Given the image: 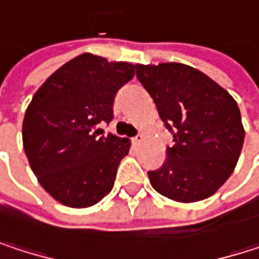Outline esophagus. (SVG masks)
<instances>
[{"mask_svg": "<svg viewBox=\"0 0 259 259\" xmlns=\"http://www.w3.org/2000/svg\"><path fill=\"white\" fill-rule=\"evenodd\" d=\"M132 141H133V144H135V145H139V144L144 141V135H138V136H135Z\"/></svg>", "mask_w": 259, "mask_h": 259, "instance_id": "1", "label": "esophagus"}]
</instances>
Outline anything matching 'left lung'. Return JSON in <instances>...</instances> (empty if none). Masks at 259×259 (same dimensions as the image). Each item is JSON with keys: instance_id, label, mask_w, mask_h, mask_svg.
<instances>
[{"instance_id": "1", "label": "left lung", "mask_w": 259, "mask_h": 259, "mask_svg": "<svg viewBox=\"0 0 259 259\" xmlns=\"http://www.w3.org/2000/svg\"><path fill=\"white\" fill-rule=\"evenodd\" d=\"M136 76L176 141L163 166L148 172L151 186L183 204L214 195L234 172L244 142L237 102L187 64H136Z\"/></svg>"}]
</instances>
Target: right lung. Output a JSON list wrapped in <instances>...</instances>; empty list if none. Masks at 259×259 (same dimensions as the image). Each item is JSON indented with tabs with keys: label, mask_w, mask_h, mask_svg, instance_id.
Instances as JSON below:
<instances>
[{
	"label": "right lung",
	"mask_w": 259,
	"mask_h": 259,
	"mask_svg": "<svg viewBox=\"0 0 259 259\" xmlns=\"http://www.w3.org/2000/svg\"><path fill=\"white\" fill-rule=\"evenodd\" d=\"M127 61L82 54L46 79L32 96L22 123L26 159L41 187L72 208L108 195L130 141L100 136L114 118L118 90L135 76Z\"/></svg>",
	"instance_id": "add662e5"
}]
</instances>
